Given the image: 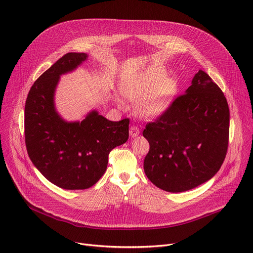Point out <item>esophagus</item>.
<instances>
[{"mask_svg": "<svg viewBox=\"0 0 253 253\" xmlns=\"http://www.w3.org/2000/svg\"><path fill=\"white\" fill-rule=\"evenodd\" d=\"M140 130L137 128V126H131L130 130H129V133L131 137H136L139 134Z\"/></svg>", "mask_w": 253, "mask_h": 253, "instance_id": "esophagus-1", "label": "esophagus"}]
</instances>
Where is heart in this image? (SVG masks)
<instances>
[{"label":"heart","mask_w":253,"mask_h":253,"mask_svg":"<svg viewBox=\"0 0 253 253\" xmlns=\"http://www.w3.org/2000/svg\"><path fill=\"white\" fill-rule=\"evenodd\" d=\"M176 85L173 80L165 78V73L157 68L143 74L140 79L123 88V95L132 102H137L138 114L147 120L162 116L170 106L175 93ZM123 106L122 100H117Z\"/></svg>","instance_id":"1"}]
</instances>
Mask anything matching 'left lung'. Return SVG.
Instances as JSON below:
<instances>
[{
    "mask_svg": "<svg viewBox=\"0 0 253 253\" xmlns=\"http://www.w3.org/2000/svg\"><path fill=\"white\" fill-rule=\"evenodd\" d=\"M230 129L228 101L203 71L142 134L150 143L143 169L166 192L192 190L213 177L227 155Z\"/></svg>",
    "mask_w": 253,
    "mask_h": 253,
    "instance_id": "left-lung-1",
    "label": "left lung"
}]
</instances>
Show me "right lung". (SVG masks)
<instances>
[{"mask_svg":"<svg viewBox=\"0 0 253 253\" xmlns=\"http://www.w3.org/2000/svg\"><path fill=\"white\" fill-rule=\"evenodd\" d=\"M87 59L86 53L62 56L39 77L25 102L24 135L31 161L50 182L65 190L96 183L108 167L110 152L129 137V119L113 122L93 110L82 121L69 122L56 111L60 76Z\"/></svg>","mask_w":253,"mask_h":253,"instance_id":"1","label":"right lung"}]
</instances>
